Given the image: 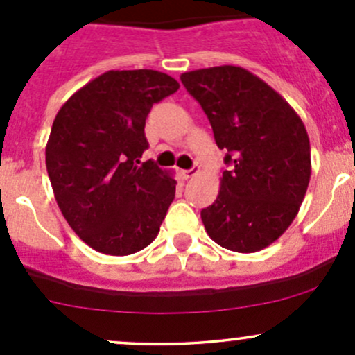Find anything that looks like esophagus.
<instances>
[{"instance_id": "1", "label": "esophagus", "mask_w": 355, "mask_h": 355, "mask_svg": "<svg viewBox=\"0 0 355 355\" xmlns=\"http://www.w3.org/2000/svg\"><path fill=\"white\" fill-rule=\"evenodd\" d=\"M199 171H200L199 166H192L191 170H184V171H182V175H184L185 178H192V177H196V175H198Z\"/></svg>"}]
</instances>
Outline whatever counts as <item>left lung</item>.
<instances>
[{
  "mask_svg": "<svg viewBox=\"0 0 355 355\" xmlns=\"http://www.w3.org/2000/svg\"><path fill=\"white\" fill-rule=\"evenodd\" d=\"M182 84L225 149L220 194L200 211L207 235L235 252H257L284 235L306 196L311 146L295 110L242 67L185 71Z\"/></svg>",
  "mask_w": 355,
  "mask_h": 355,
  "instance_id": "left-lung-1",
  "label": "left lung"
}]
</instances>
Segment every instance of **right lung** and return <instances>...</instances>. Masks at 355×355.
Wrapping results in <instances>:
<instances>
[{"label": "right lung", "instance_id": "add662e5", "mask_svg": "<svg viewBox=\"0 0 355 355\" xmlns=\"http://www.w3.org/2000/svg\"><path fill=\"white\" fill-rule=\"evenodd\" d=\"M180 87L156 70H110L68 98L53 121L46 168L71 230L89 247L128 256L156 239L175 178L148 149L146 118L153 105Z\"/></svg>", "mask_w": 355, "mask_h": 355}]
</instances>
